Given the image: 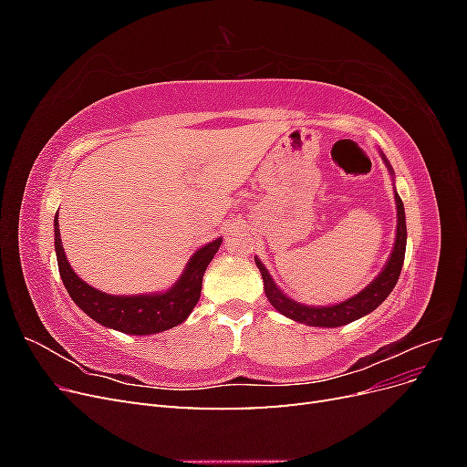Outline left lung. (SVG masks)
<instances>
[{"label":"left lung","mask_w":467,"mask_h":467,"mask_svg":"<svg viewBox=\"0 0 467 467\" xmlns=\"http://www.w3.org/2000/svg\"><path fill=\"white\" fill-rule=\"evenodd\" d=\"M381 161L386 163L389 175L395 179L393 167L389 165L388 158L384 151H379ZM395 194V208H398V230H395V242L393 249L388 257V263L381 268L379 275L370 282L368 286L360 290L358 294L350 296L348 300L331 304V306H307L300 304L282 292L276 285L273 276L268 275L266 266L261 263V259L255 257V265L261 271L263 282H265V294L268 302L273 304L278 314L286 316L292 321L312 325V327H341V325H347L350 321H357L364 316L372 314L374 309L384 302L388 296L391 294L393 286L398 285V278L401 275V266L405 259V245H407V225H405V208L400 199L398 191H393Z\"/></svg>","instance_id":"obj_1"}]
</instances>
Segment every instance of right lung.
<instances>
[{
    "mask_svg": "<svg viewBox=\"0 0 467 467\" xmlns=\"http://www.w3.org/2000/svg\"><path fill=\"white\" fill-rule=\"evenodd\" d=\"M222 245V237L214 239L192 253L185 271L171 288L165 292L119 296L107 294L83 282L69 266L62 247L58 214L54 216V249L64 286L74 304L93 321L129 335H153L173 329L185 321L199 304L202 276L210 261Z\"/></svg>",
    "mask_w": 467,
    "mask_h": 467,
    "instance_id": "1",
    "label": "right lung"
}]
</instances>
